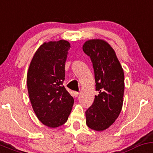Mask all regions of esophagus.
Segmentation results:
<instances>
[{"instance_id":"1","label":"esophagus","mask_w":153,"mask_h":153,"mask_svg":"<svg viewBox=\"0 0 153 153\" xmlns=\"http://www.w3.org/2000/svg\"><path fill=\"white\" fill-rule=\"evenodd\" d=\"M73 94H74V96H75V97H77L79 96V93H78V92H76V91H74Z\"/></svg>"}]
</instances>
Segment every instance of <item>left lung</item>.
Here are the masks:
<instances>
[{"label":"left lung","instance_id":"left-lung-1","mask_svg":"<svg viewBox=\"0 0 153 153\" xmlns=\"http://www.w3.org/2000/svg\"><path fill=\"white\" fill-rule=\"evenodd\" d=\"M82 50L93 63L96 81L94 102L85 111L87 126L103 131L115 122L120 114L124 95V72L115 52L103 39H90Z\"/></svg>","mask_w":153,"mask_h":153}]
</instances>
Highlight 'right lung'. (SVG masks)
Here are the masks:
<instances>
[{
  "mask_svg": "<svg viewBox=\"0 0 153 153\" xmlns=\"http://www.w3.org/2000/svg\"><path fill=\"white\" fill-rule=\"evenodd\" d=\"M71 44L68 41L49 42L39 47L27 74V87L38 119L51 128L68 120L74 98L63 85L65 64Z\"/></svg>",
  "mask_w": 153,
  "mask_h": 153,
  "instance_id": "right-lung-1",
  "label": "right lung"
}]
</instances>
